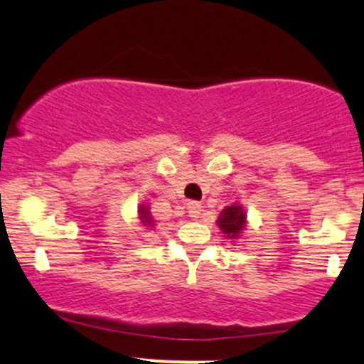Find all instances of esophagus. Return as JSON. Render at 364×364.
<instances>
[{
	"label": "esophagus",
	"instance_id": "esophagus-1",
	"mask_svg": "<svg viewBox=\"0 0 364 364\" xmlns=\"http://www.w3.org/2000/svg\"><path fill=\"white\" fill-rule=\"evenodd\" d=\"M186 210H188V217L193 218V220H198L201 212H203V208H201V205L198 203V201H190Z\"/></svg>",
	"mask_w": 364,
	"mask_h": 364
}]
</instances>
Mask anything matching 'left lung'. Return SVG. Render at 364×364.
<instances>
[{
	"instance_id": "8db88e82",
	"label": "left lung",
	"mask_w": 364,
	"mask_h": 364,
	"mask_svg": "<svg viewBox=\"0 0 364 364\" xmlns=\"http://www.w3.org/2000/svg\"><path fill=\"white\" fill-rule=\"evenodd\" d=\"M215 224L224 234L225 239L229 240H237L242 237L244 230L247 227V212L246 208L240 203H232L229 207H225L218 213Z\"/></svg>"
}]
</instances>
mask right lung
<instances>
[{
	"label": "right lung",
	"mask_w": 364,
	"mask_h": 364,
	"mask_svg": "<svg viewBox=\"0 0 364 364\" xmlns=\"http://www.w3.org/2000/svg\"><path fill=\"white\" fill-rule=\"evenodd\" d=\"M137 218H139L140 224L146 227L147 230H149V229H154L156 220H154V217H152L151 208H149V205H144V203L139 205V208H137Z\"/></svg>",
	"instance_id": "right-lung-1"
}]
</instances>
